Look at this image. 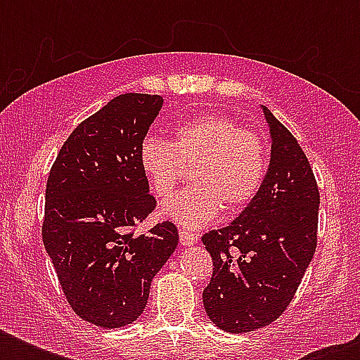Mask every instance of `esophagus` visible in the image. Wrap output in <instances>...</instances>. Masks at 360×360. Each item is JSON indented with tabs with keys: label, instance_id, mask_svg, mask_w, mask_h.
I'll return each instance as SVG.
<instances>
[{
	"label": "esophagus",
	"instance_id": "1",
	"mask_svg": "<svg viewBox=\"0 0 360 360\" xmlns=\"http://www.w3.org/2000/svg\"><path fill=\"white\" fill-rule=\"evenodd\" d=\"M179 239H181V245L183 246H192L198 243V233H194V231H188V230H179Z\"/></svg>",
	"mask_w": 360,
	"mask_h": 360
}]
</instances>
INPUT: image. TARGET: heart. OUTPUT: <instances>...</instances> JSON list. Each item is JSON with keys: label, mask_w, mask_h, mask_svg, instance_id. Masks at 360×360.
I'll return each instance as SVG.
<instances>
[{"label": "heart", "mask_w": 360, "mask_h": 360, "mask_svg": "<svg viewBox=\"0 0 360 360\" xmlns=\"http://www.w3.org/2000/svg\"><path fill=\"white\" fill-rule=\"evenodd\" d=\"M138 162L149 191L158 200L172 196L192 166V186L175 194L164 214L185 228H202L222 207L237 213L254 202L267 175L269 147L262 134L222 114L183 121L172 141L146 136Z\"/></svg>", "instance_id": "b5f03b06"}]
</instances>
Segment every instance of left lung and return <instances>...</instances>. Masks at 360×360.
Returning a JSON list of instances; mask_svg holds the SVG:
<instances>
[{
	"mask_svg": "<svg viewBox=\"0 0 360 360\" xmlns=\"http://www.w3.org/2000/svg\"><path fill=\"white\" fill-rule=\"evenodd\" d=\"M271 164L262 191L230 226L202 237L213 257L203 307L217 327L250 333L282 316L318 245L319 188L307 155L265 106Z\"/></svg>",
	"mask_w": 360,
	"mask_h": 360,
	"instance_id": "1",
	"label": "left lung"
}]
</instances>
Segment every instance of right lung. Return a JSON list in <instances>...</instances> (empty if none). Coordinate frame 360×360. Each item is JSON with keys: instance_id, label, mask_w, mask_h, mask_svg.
I'll return each instance as SVG.
<instances>
[{"instance_id": "add662e5", "label": "right lung", "mask_w": 360, "mask_h": 360, "mask_svg": "<svg viewBox=\"0 0 360 360\" xmlns=\"http://www.w3.org/2000/svg\"><path fill=\"white\" fill-rule=\"evenodd\" d=\"M160 108V95L112 98L70 132L48 175L42 243L70 308L104 329L143 312L153 276L179 240L169 220L134 233L157 207L138 149Z\"/></svg>"}]
</instances>
